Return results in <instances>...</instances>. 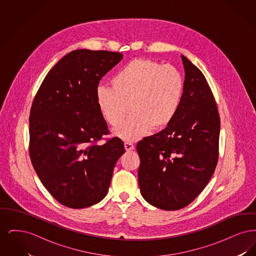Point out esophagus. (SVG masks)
<instances>
[{"label": "esophagus", "mask_w": 256, "mask_h": 256, "mask_svg": "<svg viewBox=\"0 0 256 256\" xmlns=\"http://www.w3.org/2000/svg\"><path fill=\"white\" fill-rule=\"evenodd\" d=\"M124 148H126V152H130V150H134V145L132 143V142H128V141H126V142H124Z\"/></svg>", "instance_id": "1"}]
</instances>
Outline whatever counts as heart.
<instances>
[{
	"mask_svg": "<svg viewBox=\"0 0 256 256\" xmlns=\"http://www.w3.org/2000/svg\"><path fill=\"white\" fill-rule=\"evenodd\" d=\"M112 86L98 87V110L104 120L116 128L124 122L130 106L132 114L115 134L132 141L144 136L150 128L159 130L172 122L182 100L184 80L172 65L135 58L115 74Z\"/></svg>",
	"mask_w": 256,
	"mask_h": 256,
	"instance_id": "obj_1",
	"label": "heart"
}]
</instances>
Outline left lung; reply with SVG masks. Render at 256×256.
I'll list each match as a JSON object with an SVG mask.
<instances>
[{
	"label": "left lung",
	"instance_id": "1",
	"mask_svg": "<svg viewBox=\"0 0 256 256\" xmlns=\"http://www.w3.org/2000/svg\"><path fill=\"white\" fill-rule=\"evenodd\" d=\"M183 95L172 122L137 143L138 182L146 202L163 210L190 204L213 176L219 158L220 116L202 71L184 56Z\"/></svg>",
	"mask_w": 256,
	"mask_h": 256
}]
</instances>
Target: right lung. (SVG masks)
Here are the masks:
<instances>
[{"mask_svg":"<svg viewBox=\"0 0 256 256\" xmlns=\"http://www.w3.org/2000/svg\"><path fill=\"white\" fill-rule=\"evenodd\" d=\"M122 58L117 52L73 50L50 70L34 98L30 160L42 184L65 206L100 202L124 152L118 137L98 143L110 130L96 98L100 80Z\"/></svg>","mask_w":256,"mask_h":256,"instance_id":"1","label":"right lung"}]
</instances>
